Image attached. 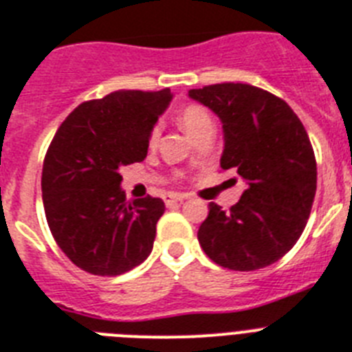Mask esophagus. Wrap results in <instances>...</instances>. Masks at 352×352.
<instances>
[{
	"label": "esophagus",
	"instance_id": "obj_1",
	"mask_svg": "<svg viewBox=\"0 0 352 352\" xmlns=\"http://www.w3.org/2000/svg\"><path fill=\"white\" fill-rule=\"evenodd\" d=\"M186 199H188V197L181 195V193H168V195H164V202H166L168 206L177 204V202H182V201H186Z\"/></svg>",
	"mask_w": 352,
	"mask_h": 352
}]
</instances>
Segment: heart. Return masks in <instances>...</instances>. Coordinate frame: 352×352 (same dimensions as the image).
<instances>
[{"label":"heart","instance_id":"heart-1","mask_svg":"<svg viewBox=\"0 0 352 352\" xmlns=\"http://www.w3.org/2000/svg\"><path fill=\"white\" fill-rule=\"evenodd\" d=\"M179 122H181V126L184 128V131L190 137H195L197 133H201L202 130H210V128H213V121H211L210 113H208L202 107H197V104L186 107L184 110L181 111V116H179ZM159 135H161V128L155 126L151 130L150 135L151 144H155Z\"/></svg>","mask_w":352,"mask_h":352}]
</instances>
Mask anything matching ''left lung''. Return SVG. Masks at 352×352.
<instances>
[{"label":"left lung","mask_w":352,"mask_h":352,"mask_svg":"<svg viewBox=\"0 0 352 352\" xmlns=\"http://www.w3.org/2000/svg\"><path fill=\"white\" fill-rule=\"evenodd\" d=\"M188 96L221 119V168L248 184L230 211L210 202L199 244L228 270L273 264L296 244L315 201V151L304 124L287 102L251 85L221 82Z\"/></svg>","instance_id":"obj_1"}]
</instances>
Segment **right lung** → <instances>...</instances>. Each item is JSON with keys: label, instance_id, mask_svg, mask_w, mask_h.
Masks as SVG:
<instances>
[{"label": "right lung", "instance_id": "1", "mask_svg": "<svg viewBox=\"0 0 352 352\" xmlns=\"http://www.w3.org/2000/svg\"><path fill=\"white\" fill-rule=\"evenodd\" d=\"M173 94L119 90L82 102L56 131L43 162L45 215L57 245L81 270L122 275L148 258L161 199L126 201L122 166L144 161Z\"/></svg>", "mask_w": 352, "mask_h": 352}]
</instances>
